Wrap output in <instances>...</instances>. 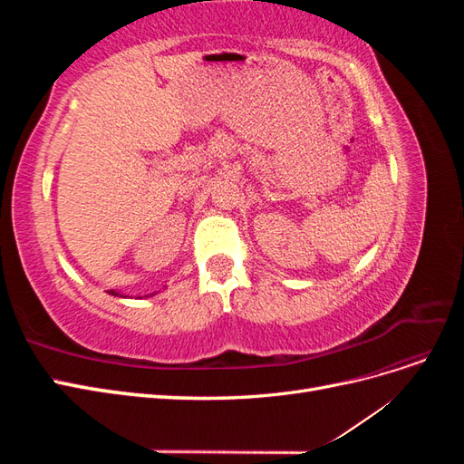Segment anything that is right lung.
I'll return each mask as SVG.
<instances>
[{"mask_svg": "<svg viewBox=\"0 0 464 464\" xmlns=\"http://www.w3.org/2000/svg\"><path fill=\"white\" fill-rule=\"evenodd\" d=\"M166 288V286H164ZM160 292V290H159ZM159 292H152V294H145V298H149V296H154V294H159ZM110 294L111 296H118V298H133V296H128V294H123V292H118V290H110ZM141 296H137L135 300H139Z\"/></svg>", "mask_w": 464, "mask_h": 464, "instance_id": "add662e5", "label": "right lung"}]
</instances>
